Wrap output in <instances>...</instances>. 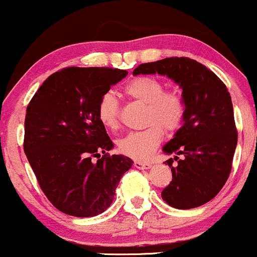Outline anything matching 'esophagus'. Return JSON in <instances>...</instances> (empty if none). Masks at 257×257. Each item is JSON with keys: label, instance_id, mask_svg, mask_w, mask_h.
<instances>
[{"label": "esophagus", "instance_id": "obj_1", "mask_svg": "<svg viewBox=\"0 0 257 257\" xmlns=\"http://www.w3.org/2000/svg\"><path fill=\"white\" fill-rule=\"evenodd\" d=\"M134 166L138 170H149L152 167V165L148 164V162H143V161H135Z\"/></svg>", "mask_w": 257, "mask_h": 257}]
</instances>
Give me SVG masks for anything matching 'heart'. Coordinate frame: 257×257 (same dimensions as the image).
I'll return each mask as SVG.
<instances>
[{
  "label": "heart",
  "mask_w": 257,
  "mask_h": 257,
  "mask_svg": "<svg viewBox=\"0 0 257 257\" xmlns=\"http://www.w3.org/2000/svg\"><path fill=\"white\" fill-rule=\"evenodd\" d=\"M130 98L147 104L146 120L150 123L142 131L130 132L117 143L123 155L135 160H148L164 140V128L173 132L180 127L185 115V103L177 91H164V84L153 77H136L123 86ZM97 117L107 130L119 125V102L105 92L97 104Z\"/></svg>",
  "instance_id": "b5f03b06"
}]
</instances>
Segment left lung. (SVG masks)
Listing matches in <instances>:
<instances>
[{"instance_id": "obj_1", "label": "left lung", "mask_w": 257, "mask_h": 257, "mask_svg": "<svg viewBox=\"0 0 257 257\" xmlns=\"http://www.w3.org/2000/svg\"><path fill=\"white\" fill-rule=\"evenodd\" d=\"M166 75L183 90L185 103L183 125L162 150L184 156L173 166L172 182L162 191V200L178 209L203 206L219 194L232 168L237 147L233 105L227 87L214 72L189 57H166L142 63L138 74Z\"/></svg>"}]
</instances>
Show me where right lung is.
<instances>
[{"instance_id": "1", "label": "right lung", "mask_w": 257, "mask_h": 257, "mask_svg": "<svg viewBox=\"0 0 257 257\" xmlns=\"http://www.w3.org/2000/svg\"><path fill=\"white\" fill-rule=\"evenodd\" d=\"M126 75L117 68H63L44 80L27 105L24 152L60 212L78 218L103 213L132 167L127 156L107 155L114 144L97 117L99 98ZM92 157L101 159L92 163Z\"/></svg>"}]
</instances>
